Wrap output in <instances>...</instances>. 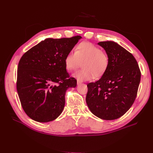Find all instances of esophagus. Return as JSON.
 <instances>
[{
    "instance_id": "obj_1",
    "label": "esophagus",
    "mask_w": 153,
    "mask_h": 153,
    "mask_svg": "<svg viewBox=\"0 0 153 153\" xmlns=\"http://www.w3.org/2000/svg\"><path fill=\"white\" fill-rule=\"evenodd\" d=\"M82 80H77V84L79 85L80 84H82Z\"/></svg>"
}]
</instances>
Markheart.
Here are the masks:
<instances>
[{"label":"heart","mask_w":153,"mask_h":153,"mask_svg":"<svg viewBox=\"0 0 153 153\" xmlns=\"http://www.w3.org/2000/svg\"><path fill=\"white\" fill-rule=\"evenodd\" d=\"M83 62L80 71L73 76L80 80H91L96 77L100 78L106 71L109 65L108 55L101 50L90 42H82L76 47L75 52L69 51L64 58L67 70L72 71Z\"/></svg>","instance_id":"1"}]
</instances>
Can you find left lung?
I'll list each match as a JSON object with an SVG mask.
<instances>
[{"mask_svg": "<svg viewBox=\"0 0 153 153\" xmlns=\"http://www.w3.org/2000/svg\"><path fill=\"white\" fill-rule=\"evenodd\" d=\"M98 44L107 54L109 65L99 80L87 84L86 103L96 117L114 120L133 104L141 73L133 55L117 43L107 41Z\"/></svg>", "mask_w": 153, "mask_h": 153, "instance_id": "left-lung-1", "label": "left lung"}]
</instances>
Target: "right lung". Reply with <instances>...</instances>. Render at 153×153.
<instances>
[{
    "label": "right lung",
    "mask_w": 153,
    "mask_h": 153,
    "mask_svg": "<svg viewBox=\"0 0 153 153\" xmlns=\"http://www.w3.org/2000/svg\"><path fill=\"white\" fill-rule=\"evenodd\" d=\"M81 38H47L21 57L17 92L23 109L34 121H52L62 113L67 89L76 86V80L66 71L64 58Z\"/></svg>",
    "instance_id": "obj_1"
}]
</instances>
